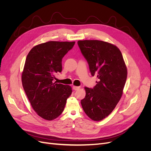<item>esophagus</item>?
I'll return each instance as SVG.
<instances>
[{
  "mask_svg": "<svg viewBox=\"0 0 151 151\" xmlns=\"http://www.w3.org/2000/svg\"><path fill=\"white\" fill-rule=\"evenodd\" d=\"M80 88V86H73V89L74 90H78Z\"/></svg>",
  "mask_w": 151,
  "mask_h": 151,
  "instance_id": "obj_1",
  "label": "esophagus"
}]
</instances>
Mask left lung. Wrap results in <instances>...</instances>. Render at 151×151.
Masks as SVG:
<instances>
[{
    "label": "left lung",
    "mask_w": 151,
    "mask_h": 151,
    "mask_svg": "<svg viewBox=\"0 0 151 151\" xmlns=\"http://www.w3.org/2000/svg\"><path fill=\"white\" fill-rule=\"evenodd\" d=\"M78 45L88 61L93 76L98 81L93 89L85 87L81 101L86 115L101 121L111 114L123 93L127 71L122 53L114 45L100 40H79Z\"/></svg>",
    "instance_id": "left-lung-1"
}]
</instances>
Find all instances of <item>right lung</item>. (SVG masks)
I'll return each instance as SVG.
<instances>
[{
	"label": "right lung",
	"mask_w": 151,
	"mask_h": 151,
	"mask_svg": "<svg viewBox=\"0 0 151 151\" xmlns=\"http://www.w3.org/2000/svg\"><path fill=\"white\" fill-rule=\"evenodd\" d=\"M75 43L50 41L33 47L27 56L22 86L32 108L44 119L53 120L62 113L72 93L70 86L53 80L62 70V58Z\"/></svg>",
	"instance_id": "add662e5"
}]
</instances>
